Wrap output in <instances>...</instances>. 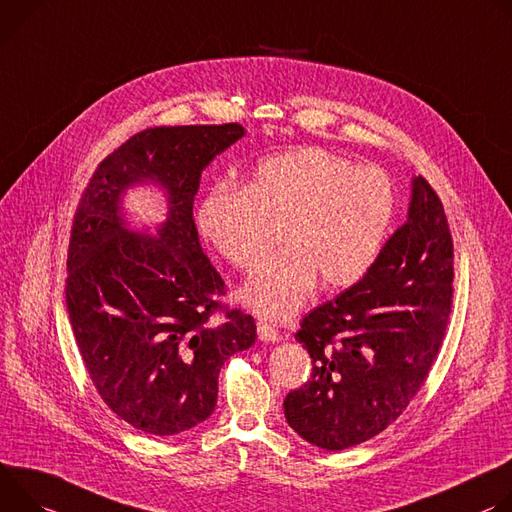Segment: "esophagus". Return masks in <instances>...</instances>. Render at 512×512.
<instances>
[{
    "label": "esophagus",
    "instance_id": "esophagus-1",
    "mask_svg": "<svg viewBox=\"0 0 512 512\" xmlns=\"http://www.w3.org/2000/svg\"><path fill=\"white\" fill-rule=\"evenodd\" d=\"M258 337L262 339V342H276L278 329L268 321H258Z\"/></svg>",
    "mask_w": 512,
    "mask_h": 512
}]
</instances>
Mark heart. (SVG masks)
<instances>
[{"label": "heart", "instance_id": "b5f03b06", "mask_svg": "<svg viewBox=\"0 0 512 512\" xmlns=\"http://www.w3.org/2000/svg\"><path fill=\"white\" fill-rule=\"evenodd\" d=\"M396 197L380 168H362L323 148L260 160L244 187L215 183L199 203L197 225L213 250L240 272H254L274 246L285 252L248 282L246 301L268 317L293 315L313 291L354 285L376 260Z\"/></svg>", "mask_w": 512, "mask_h": 512}]
</instances>
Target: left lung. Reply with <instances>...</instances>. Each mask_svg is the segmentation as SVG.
Returning <instances> with one entry per match:
<instances>
[{"label":"left lung","instance_id":"8db88e82","mask_svg":"<svg viewBox=\"0 0 512 512\" xmlns=\"http://www.w3.org/2000/svg\"><path fill=\"white\" fill-rule=\"evenodd\" d=\"M453 238L425 177L407 221L348 291L315 307L295 333L311 378L287 394V423L309 443L342 451L403 415L441 350L453 303Z\"/></svg>","mask_w":512,"mask_h":512}]
</instances>
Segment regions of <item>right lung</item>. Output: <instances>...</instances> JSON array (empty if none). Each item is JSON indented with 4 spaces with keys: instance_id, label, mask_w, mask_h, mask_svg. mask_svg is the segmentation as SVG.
Wrapping results in <instances>:
<instances>
[{
    "instance_id": "add662e5",
    "label": "right lung",
    "mask_w": 512,
    "mask_h": 512,
    "mask_svg": "<svg viewBox=\"0 0 512 512\" xmlns=\"http://www.w3.org/2000/svg\"><path fill=\"white\" fill-rule=\"evenodd\" d=\"M242 136L240 124L142 130L97 164L73 217L65 295L79 354L103 403L150 435L203 423L223 362L256 339L254 317L221 301L225 282L193 221L201 170ZM140 180L169 193L152 239L119 215L123 189Z\"/></svg>"
}]
</instances>
